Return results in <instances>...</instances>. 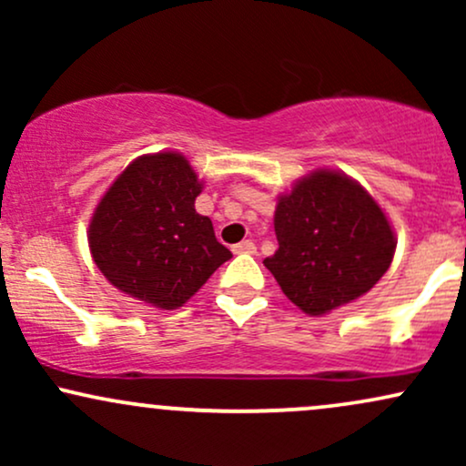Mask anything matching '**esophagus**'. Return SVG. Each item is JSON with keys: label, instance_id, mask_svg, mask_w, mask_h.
Instances as JSON below:
<instances>
[{"label": "esophagus", "instance_id": "34e87169", "mask_svg": "<svg viewBox=\"0 0 466 466\" xmlns=\"http://www.w3.org/2000/svg\"><path fill=\"white\" fill-rule=\"evenodd\" d=\"M234 254H256V245L251 240H240L232 248Z\"/></svg>", "mask_w": 466, "mask_h": 466}]
</instances>
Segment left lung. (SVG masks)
<instances>
[{
    "mask_svg": "<svg viewBox=\"0 0 466 466\" xmlns=\"http://www.w3.org/2000/svg\"><path fill=\"white\" fill-rule=\"evenodd\" d=\"M274 228L278 249L265 267L309 315H324L370 291L397 248L377 201L333 170H315L282 195Z\"/></svg>",
    "mask_w": 466,
    "mask_h": 466,
    "instance_id": "1",
    "label": "left lung"
}]
</instances>
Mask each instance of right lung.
I'll return each mask as SVG.
<instances>
[{
    "instance_id": "add662e5",
    "label": "right lung",
    "mask_w": 466,
    "mask_h": 466,
    "mask_svg": "<svg viewBox=\"0 0 466 466\" xmlns=\"http://www.w3.org/2000/svg\"><path fill=\"white\" fill-rule=\"evenodd\" d=\"M201 184L179 153L137 157L105 192L89 223L94 263L111 285L157 309H177L232 258L208 217Z\"/></svg>"
}]
</instances>
